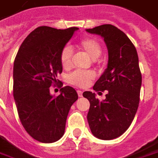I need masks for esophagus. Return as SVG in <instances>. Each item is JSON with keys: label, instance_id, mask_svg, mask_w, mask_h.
Returning a JSON list of instances; mask_svg holds the SVG:
<instances>
[{"label": "esophagus", "instance_id": "obj_1", "mask_svg": "<svg viewBox=\"0 0 158 158\" xmlns=\"http://www.w3.org/2000/svg\"><path fill=\"white\" fill-rule=\"evenodd\" d=\"M77 94H78V97H82V92H81V91H79V90H78Z\"/></svg>", "mask_w": 158, "mask_h": 158}]
</instances>
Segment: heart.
<instances>
[{"label":"heart","instance_id":"heart-1","mask_svg":"<svg viewBox=\"0 0 158 158\" xmlns=\"http://www.w3.org/2000/svg\"><path fill=\"white\" fill-rule=\"evenodd\" d=\"M78 48L85 53L89 58L95 60L99 57L102 52V47L100 42L94 38L87 37L80 41ZM61 66L65 69L69 68L72 66V49L70 46L64 47L60 56ZM95 75L92 71L87 72H74L71 73L67 77L70 84L79 87H85L88 85L91 81L93 80Z\"/></svg>","mask_w":158,"mask_h":158}]
</instances>
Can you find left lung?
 <instances>
[{"instance_id":"left-lung-1","label":"left lung","mask_w":158,"mask_h":158,"mask_svg":"<svg viewBox=\"0 0 158 158\" xmlns=\"http://www.w3.org/2000/svg\"><path fill=\"white\" fill-rule=\"evenodd\" d=\"M86 31L101 35L108 50L107 67L93 86L96 92L106 91V98L99 101L95 93L83 92L90 102L89 127L99 139H115L130 127L139 105L142 74L137 50L127 35L112 25Z\"/></svg>"}]
</instances>
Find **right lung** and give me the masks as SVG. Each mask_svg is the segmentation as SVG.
Returning <instances> with one entry per match:
<instances>
[{
	"instance_id": "obj_1",
	"label": "right lung",
	"mask_w": 158,
	"mask_h": 158,
	"mask_svg": "<svg viewBox=\"0 0 158 158\" xmlns=\"http://www.w3.org/2000/svg\"><path fill=\"white\" fill-rule=\"evenodd\" d=\"M77 27L56 29L39 27L27 35L19 48L13 67V96L22 126L38 142L51 143L63 136L70 108L77 100L73 87L50 94V86L60 81V56ZM62 84V83H61Z\"/></svg>"
}]
</instances>
